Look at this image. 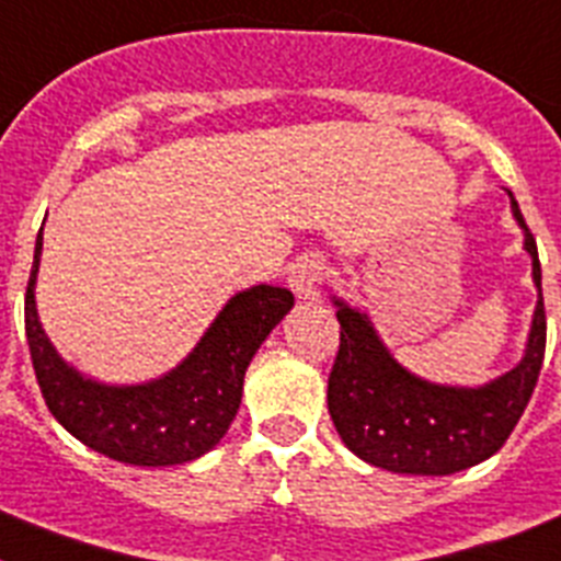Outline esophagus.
I'll return each instance as SVG.
<instances>
[{
  "label": "esophagus",
  "mask_w": 561,
  "mask_h": 561,
  "mask_svg": "<svg viewBox=\"0 0 561 561\" xmlns=\"http://www.w3.org/2000/svg\"><path fill=\"white\" fill-rule=\"evenodd\" d=\"M323 277H325L323 257H317V255L300 257L289 272V289L295 291L297 300L314 304L317 297H320V284H323Z\"/></svg>",
  "instance_id": "esophagus-1"
}]
</instances>
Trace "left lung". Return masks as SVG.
Wrapping results in <instances>:
<instances>
[{
    "instance_id": "obj_1",
    "label": "left lung",
    "mask_w": 561,
    "mask_h": 561,
    "mask_svg": "<svg viewBox=\"0 0 561 561\" xmlns=\"http://www.w3.org/2000/svg\"><path fill=\"white\" fill-rule=\"evenodd\" d=\"M505 193L523 230V250L531 255L537 306L523 359L497 379L478 388L421 379L390 354L365 311L331 295L340 354L329 376V413L342 444L365 463L430 478L463 472L503 447L531 399L545 356L542 270L517 199Z\"/></svg>"
}]
</instances>
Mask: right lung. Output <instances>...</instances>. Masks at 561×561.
I'll use <instances>...</instances> for the list:
<instances>
[{"mask_svg":"<svg viewBox=\"0 0 561 561\" xmlns=\"http://www.w3.org/2000/svg\"><path fill=\"white\" fill-rule=\"evenodd\" d=\"M42 247L38 232L24 331L38 388L58 424L89 449L131 466H176L210 453L241 408L252 356L295 306L291 291L270 284L236 291L176 368L137 385H108L69 365L38 320Z\"/></svg>","mask_w":561,"mask_h":561,"instance_id":"1","label":"right lung"}]
</instances>
